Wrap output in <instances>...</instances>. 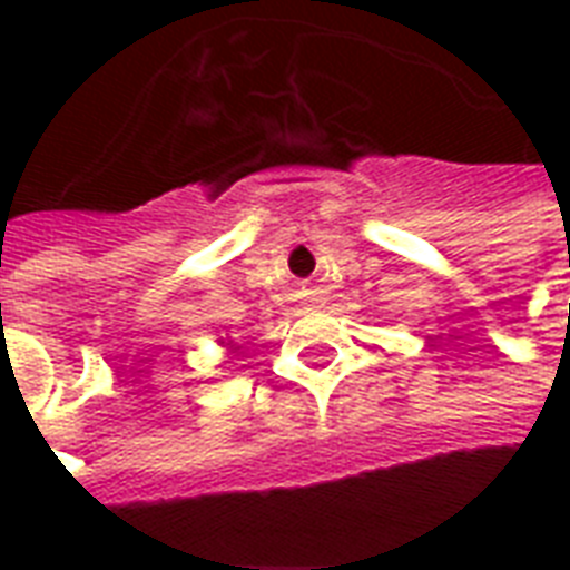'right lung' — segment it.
Wrapping results in <instances>:
<instances>
[{"label": "right lung", "instance_id": "add662e5", "mask_svg": "<svg viewBox=\"0 0 570 570\" xmlns=\"http://www.w3.org/2000/svg\"><path fill=\"white\" fill-rule=\"evenodd\" d=\"M218 343H224V340H218Z\"/></svg>", "mask_w": 570, "mask_h": 570}]
</instances>
